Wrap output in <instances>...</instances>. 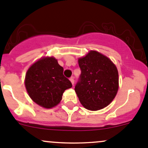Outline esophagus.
<instances>
[{
    "label": "esophagus",
    "instance_id": "1",
    "mask_svg": "<svg viewBox=\"0 0 148 148\" xmlns=\"http://www.w3.org/2000/svg\"><path fill=\"white\" fill-rule=\"evenodd\" d=\"M69 79H70V81H71V84H72V85H74V77H71V78H70Z\"/></svg>",
    "mask_w": 148,
    "mask_h": 148
}]
</instances>
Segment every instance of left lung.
Listing matches in <instances>:
<instances>
[{"instance_id":"1","label":"left lung","mask_w":148,"mask_h":148,"mask_svg":"<svg viewBox=\"0 0 148 148\" xmlns=\"http://www.w3.org/2000/svg\"><path fill=\"white\" fill-rule=\"evenodd\" d=\"M81 74L75 90L80 102L89 110L107 107L118 91L117 67L109 58L95 51L78 60Z\"/></svg>"}]
</instances>
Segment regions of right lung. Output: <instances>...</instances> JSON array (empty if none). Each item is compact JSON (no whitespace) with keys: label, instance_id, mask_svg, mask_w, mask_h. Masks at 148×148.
<instances>
[{"label":"right lung","instance_id":"right-lung-1","mask_svg":"<svg viewBox=\"0 0 148 148\" xmlns=\"http://www.w3.org/2000/svg\"><path fill=\"white\" fill-rule=\"evenodd\" d=\"M63 71L53 57L43 58L31 66L26 74L25 85L32 100L45 108L57 105L64 92L72 86Z\"/></svg>","mask_w":148,"mask_h":148}]
</instances>
